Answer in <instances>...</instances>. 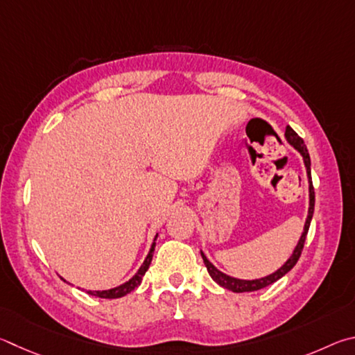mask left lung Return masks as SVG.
Listing matches in <instances>:
<instances>
[{"label":"left lung","instance_id":"obj_1","mask_svg":"<svg viewBox=\"0 0 355 355\" xmlns=\"http://www.w3.org/2000/svg\"><path fill=\"white\" fill-rule=\"evenodd\" d=\"M285 140H287L290 146H293L296 151L302 155L304 166H306V171H307L309 210H307L306 223H304V231L301 234L300 240H297L293 252H291V256L287 259V262H285L281 266V268H277L275 272H271V275L265 276V277H260V279H239V277L229 276V275H226V272H223V271L216 268V266L206 257V254L201 251V257L204 260V265H206L210 277H212L216 284L221 285L223 288L231 290V291H234V293H243V291H256V290L268 287V285H271V284H275L276 281H279V279L287 275V272L291 268H293V266L297 262V259H300V256H301V251L304 248V241H306L309 227H310V221H312L313 209H315V191H313V184H312V174H310V155L307 153L306 145H304V140L290 126H287V129H285Z\"/></svg>","mask_w":355,"mask_h":355}]
</instances>
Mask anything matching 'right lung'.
Listing matches in <instances>:
<instances>
[{
    "label": "right lung",
    "mask_w": 355,
    "mask_h": 355,
    "mask_svg": "<svg viewBox=\"0 0 355 355\" xmlns=\"http://www.w3.org/2000/svg\"><path fill=\"white\" fill-rule=\"evenodd\" d=\"M157 235L155 234L154 237V241L151 248H149V252L146 259L143 260V263L140 265V268L137 270L135 275L129 279V281H126L121 285H118V287H114V288H109V290H89L87 293L89 295H93V296H98V297H105V300H115V297H123L126 296L128 293H130V291L135 290L137 287H139L143 276H145V272L148 271L149 265H151V260H153V254H154V248H155V240H157ZM65 281V279H64Z\"/></svg>",
    "instance_id": "add662e5"
}]
</instances>
